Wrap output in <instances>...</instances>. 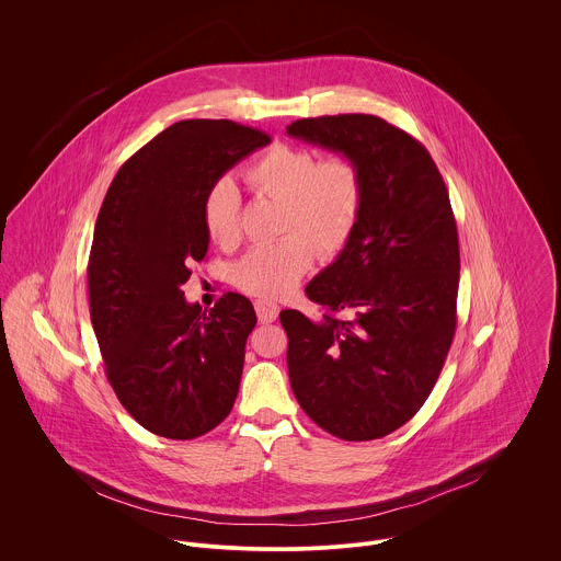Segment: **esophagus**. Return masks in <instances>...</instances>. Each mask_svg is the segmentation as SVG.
Segmentation results:
<instances>
[{
  "mask_svg": "<svg viewBox=\"0 0 561 561\" xmlns=\"http://www.w3.org/2000/svg\"><path fill=\"white\" fill-rule=\"evenodd\" d=\"M254 311H256V318L261 323H272V321L278 318V311L280 307L272 300H256L254 302Z\"/></svg>",
  "mask_w": 561,
  "mask_h": 561,
  "instance_id": "34e87169",
  "label": "esophagus"
}]
</instances>
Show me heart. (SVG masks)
<instances>
[{"label": "heart", "mask_w": 561, "mask_h": 561, "mask_svg": "<svg viewBox=\"0 0 561 561\" xmlns=\"http://www.w3.org/2000/svg\"><path fill=\"white\" fill-rule=\"evenodd\" d=\"M243 179L254 192L280 201L278 231L285 236L241 256L233 280L259 298L287 296L313 265L318 248L332 254L350 240L363 209V172L347 156L318 160L305 147L274 145L245 165ZM203 222L218 245L240 243V194L229 176L207 190Z\"/></svg>", "instance_id": "obj_1"}]
</instances>
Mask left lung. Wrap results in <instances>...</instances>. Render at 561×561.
<instances>
[{
  "instance_id": "obj_1",
  "label": "left lung",
  "mask_w": 561,
  "mask_h": 561,
  "mask_svg": "<svg viewBox=\"0 0 561 561\" xmlns=\"http://www.w3.org/2000/svg\"><path fill=\"white\" fill-rule=\"evenodd\" d=\"M287 134L352 158L365 183L350 240L307 285L323 316L280 311L291 389L332 436L382 438L427 400L456 332L449 194L427 149L378 116L302 118Z\"/></svg>"
}]
</instances>
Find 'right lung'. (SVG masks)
<instances>
[{"mask_svg": "<svg viewBox=\"0 0 561 561\" xmlns=\"http://www.w3.org/2000/svg\"><path fill=\"white\" fill-rule=\"evenodd\" d=\"M265 145L270 136L233 121H179L121 165L101 205L90 320L116 398L163 438L207 434L238 398L252 302L229 291L207 313L181 285L209 248L207 190Z\"/></svg>", "mask_w": 561, "mask_h": 561, "instance_id": "1", "label": "right lung"}]
</instances>
